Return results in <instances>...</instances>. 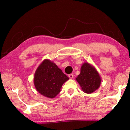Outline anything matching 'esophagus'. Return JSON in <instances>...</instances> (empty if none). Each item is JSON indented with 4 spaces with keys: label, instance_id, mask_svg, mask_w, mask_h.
<instances>
[{
    "label": "esophagus",
    "instance_id": "esophagus-1",
    "mask_svg": "<svg viewBox=\"0 0 130 130\" xmlns=\"http://www.w3.org/2000/svg\"><path fill=\"white\" fill-rule=\"evenodd\" d=\"M73 74H69V75H68V76H69V77L70 78H73Z\"/></svg>",
    "mask_w": 130,
    "mask_h": 130
}]
</instances>
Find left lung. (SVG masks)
<instances>
[{"instance_id": "left-lung-1", "label": "left lung", "mask_w": 130, "mask_h": 130, "mask_svg": "<svg viewBox=\"0 0 130 130\" xmlns=\"http://www.w3.org/2000/svg\"><path fill=\"white\" fill-rule=\"evenodd\" d=\"M76 80L84 92L90 94L100 87L101 78L94 66L88 62H84Z\"/></svg>"}]
</instances>
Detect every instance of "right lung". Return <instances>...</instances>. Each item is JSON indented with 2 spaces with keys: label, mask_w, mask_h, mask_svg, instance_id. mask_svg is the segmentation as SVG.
<instances>
[{
  "label": "right lung",
  "mask_w": 130,
  "mask_h": 130,
  "mask_svg": "<svg viewBox=\"0 0 130 130\" xmlns=\"http://www.w3.org/2000/svg\"><path fill=\"white\" fill-rule=\"evenodd\" d=\"M69 77L53 61L45 59L34 74L35 88L41 95L50 99L60 92L62 86Z\"/></svg>",
  "instance_id": "1"
}]
</instances>
